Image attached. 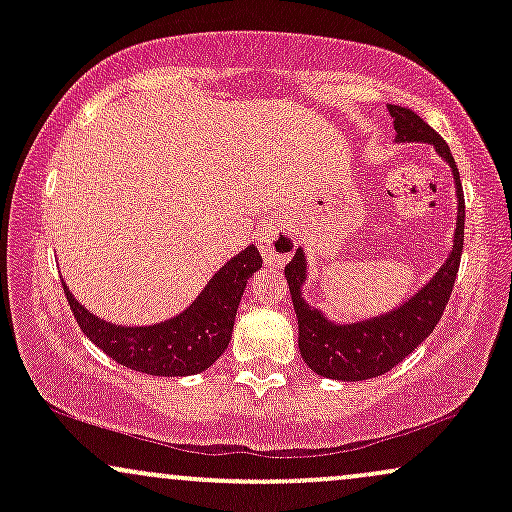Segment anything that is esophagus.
<instances>
[{"label":"esophagus","mask_w":512,"mask_h":512,"mask_svg":"<svg viewBox=\"0 0 512 512\" xmlns=\"http://www.w3.org/2000/svg\"><path fill=\"white\" fill-rule=\"evenodd\" d=\"M257 248L262 250V255L269 262L281 264L289 260L293 250H296V238L286 228H281L279 223H264L257 231Z\"/></svg>","instance_id":"obj_1"}]
</instances>
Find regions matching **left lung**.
Listing matches in <instances>:
<instances>
[{
    "instance_id": "8db88e82",
    "label": "left lung",
    "mask_w": 512,
    "mask_h": 512,
    "mask_svg": "<svg viewBox=\"0 0 512 512\" xmlns=\"http://www.w3.org/2000/svg\"><path fill=\"white\" fill-rule=\"evenodd\" d=\"M387 110L395 117V142L431 144L450 166L457 195V223L455 236H452L455 240H452L448 260L440 264L436 276L421 286L419 293H414L409 301H404L390 313L349 322V325L330 320L320 308L305 301L303 284L308 279V260H305L303 248L296 250L293 260L286 264L284 274L298 317V349L310 370H315L322 378L344 380V383H358V380L385 375L436 330L440 315L450 301L452 286H455L464 245V195L450 146L443 142L436 129L428 127L409 108L387 105Z\"/></svg>"
}]
</instances>
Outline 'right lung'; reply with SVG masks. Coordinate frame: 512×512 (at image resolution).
I'll list each match as a JSON object with an SVG mask.
<instances>
[{
  "instance_id": "add662e5",
  "label": "right lung",
  "mask_w": 512,
  "mask_h": 512,
  "mask_svg": "<svg viewBox=\"0 0 512 512\" xmlns=\"http://www.w3.org/2000/svg\"><path fill=\"white\" fill-rule=\"evenodd\" d=\"M260 267V250L248 245L211 276L202 293L180 315L144 327L113 325L88 313L74 293L62 286L81 332L113 361L158 378H182L207 370L226 351L240 298L248 279Z\"/></svg>"
}]
</instances>
